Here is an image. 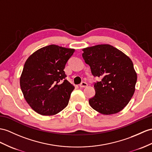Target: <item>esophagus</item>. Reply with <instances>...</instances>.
Returning a JSON list of instances; mask_svg holds the SVG:
<instances>
[{
    "label": "esophagus",
    "instance_id": "34e87169",
    "mask_svg": "<svg viewBox=\"0 0 152 152\" xmlns=\"http://www.w3.org/2000/svg\"><path fill=\"white\" fill-rule=\"evenodd\" d=\"M88 86V84L86 82H82L79 84L80 88H86Z\"/></svg>",
    "mask_w": 152,
    "mask_h": 152
}]
</instances>
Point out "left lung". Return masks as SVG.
<instances>
[{
    "instance_id": "obj_1",
    "label": "left lung",
    "mask_w": 152,
    "mask_h": 152,
    "mask_svg": "<svg viewBox=\"0 0 152 152\" xmlns=\"http://www.w3.org/2000/svg\"><path fill=\"white\" fill-rule=\"evenodd\" d=\"M83 57L92 75L102 78L94 83L95 95L89 99L93 109L104 115L119 112L135 92L137 73L126 55L109 44L84 48Z\"/></svg>"
}]
</instances>
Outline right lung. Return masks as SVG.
<instances>
[{
	"mask_svg": "<svg viewBox=\"0 0 152 152\" xmlns=\"http://www.w3.org/2000/svg\"><path fill=\"white\" fill-rule=\"evenodd\" d=\"M75 50L54 44L36 51L26 61L20 79L22 92L31 108L53 115L68 104L73 85L66 80V62Z\"/></svg>",
	"mask_w": 152,
	"mask_h": 152,
	"instance_id": "1",
	"label": "right lung"
}]
</instances>
